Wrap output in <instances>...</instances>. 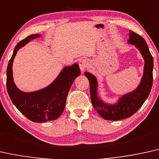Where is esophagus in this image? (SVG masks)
I'll return each mask as SVG.
<instances>
[{
    "label": "esophagus",
    "mask_w": 159,
    "mask_h": 159,
    "mask_svg": "<svg viewBox=\"0 0 159 159\" xmlns=\"http://www.w3.org/2000/svg\"><path fill=\"white\" fill-rule=\"evenodd\" d=\"M78 65H79V67H80V69H81V72H84V70H85L86 68L87 67L88 61L86 59H81V60H80L79 64H78Z\"/></svg>",
    "instance_id": "1"
}]
</instances>
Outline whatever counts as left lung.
Masks as SVG:
<instances>
[{
  "mask_svg": "<svg viewBox=\"0 0 159 159\" xmlns=\"http://www.w3.org/2000/svg\"><path fill=\"white\" fill-rule=\"evenodd\" d=\"M128 43L135 45L144 57V68L142 81L137 89L133 92L123 95L115 105L104 103L97 95V80L93 75L86 72L85 75L89 81L91 101L94 109L103 119L107 120H120L129 117L135 114L143 105L152 85L153 58L150 53L145 40L135 32L130 31Z\"/></svg>",
  "mask_w": 159,
  "mask_h": 159,
  "instance_id": "left-lung-1",
  "label": "left lung"
}]
</instances>
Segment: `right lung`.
Wrapping results in <instances>:
<instances>
[{
	"label": "right lung",
	"mask_w": 159,
	"mask_h": 159,
	"mask_svg": "<svg viewBox=\"0 0 159 159\" xmlns=\"http://www.w3.org/2000/svg\"><path fill=\"white\" fill-rule=\"evenodd\" d=\"M39 37V34L30 35L16 45L8 64L7 88L10 99L24 116L33 122H44L57 119L61 115L72 84L81 73L78 65L75 64L64 68L55 81L45 89L28 93L18 89L13 81V60L20 48Z\"/></svg>",
	"instance_id": "obj_1"
}]
</instances>
